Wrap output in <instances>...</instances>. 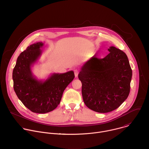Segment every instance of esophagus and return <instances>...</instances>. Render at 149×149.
<instances>
[{
    "label": "esophagus",
    "mask_w": 149,
    "mask_h": 149,
    "mask_svg": "<svg viewBox=\"0 0 149 149\" xmlns=\"http://www.w3.org/2000/svg\"><path fill=\"white\" fill-rule=\"evenodd\" d=\"M74 72L75 77H77L78 74H79V70H77V69H76V70H74Z\"/></svg>",
    "instance_id": "1"
}]
</instances>
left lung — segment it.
<instances>
[{
    "label": "left lung",
    "mask_w": 149,
    "mask_h": 149,
    "mask_svg": "<svg viewBox=\"0 0 149 149\" xmlns=\"http://www.w3.org/2000/svg\"><path fill=\"white\" fill-rule=\"evenodd\" d=\"M108 50L109 53L104 58L94 56L83 64L78 76L85 105L100 113L112 111L125 101L132 78L125 53L114 46Z\"/></svg>",
    "instance_id": "8db88e82"
}]
</instances>
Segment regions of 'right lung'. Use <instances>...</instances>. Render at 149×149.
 I'll return each mask as SVG.
<instances>
[{
  "label": "right lung",
  "mask_w": 149,
  "mask_h": 149,
  "mask_svg": "<svg viewBox=\"0 0 149 149\" xmlns=\"http://www.w3.org/2000/svg\"><path fill=\"white\" fill-rule=\"evenodd\" d=\"M43 43L28 46L18 56L13 72L14 89L18 99L31 111L45 113L60 104L64 90L74 78L73 71L53 73L46 80H38L31 66L42 54Z\"/></svg>",
  "instance_id": "right-lung-1"
}]
</instances>
